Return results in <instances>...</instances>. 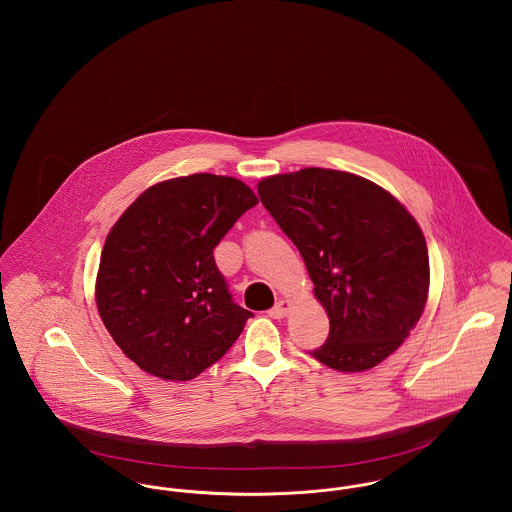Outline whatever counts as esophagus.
Returning <instances> with one entry per match:
<instances>
[{"instance_id":"obj_1","label":"esophagus","mask_w":512,"mask_h":512,"mask_svg":"<svg viewBox=\"0 0 512 512\" xmlns=\"http://www.w3.org/2000/svg\"><path fill=\"white\" fill-rule=\"evenodd\" d=\"M290 309H292V303L290 301H286V299H280L270 311H268V317L272 318H284L288 317V313H290Z\"/></svg>"}]
</instances>
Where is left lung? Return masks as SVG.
Here are the masks:
<instances>
[{
  "mask_svg": "<svg viewBox=\"0 0 512 512\" xmlns=\"http://www.w3.org/2000/svg\"><path fill=\"white\" fill-rule=\"evenodd\" d=\"M257 190L299 249L330 318L328 340L309 353L340 372L380 365L426 307L430 261L416 220L351 172L311 167L268 176Z\"/></svg>",
  "mask_w": 512,
  "mask_h": 512,
  "instance_id": "8db88e82",
  "label": "left lung"
}]
</instances>
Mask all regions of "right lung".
<instances>
[{
	"mask_svg": "<svg viewBox=\"0 0 512 512\" xmlns=\"http://www.w3.org/2000/svg\"><path fill=\"white\" fill-rule=\"evenodd\" d=\"M259 203L242 180L199 172L147 188L111 228L99 261V317L147 374L192 380L253 317L232 301L213 249Z\"/></svg>",
	"mask_w": 512,
	"mask_h": 512,
	"instance_id": "obj_1",
	"label": "right lung"
}]
</instances>
